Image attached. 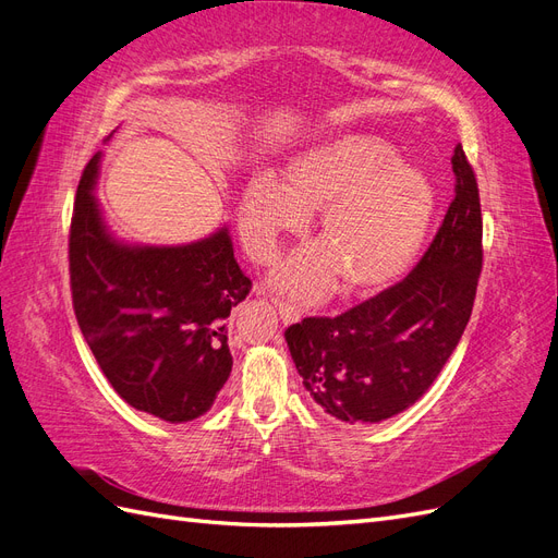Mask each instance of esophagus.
Listing matches in <instances>:
<instances>
[{
	"mask_svg": "<svg viewBox=\"0 0 558 558\" xmlns=\"http://www.w3.org/2000/svg\"><path fill=\"white\" fill-rule=\"evenodd\" d=\"M272 300H275V305L279 310V316H281L283 324H293V320H300L302 312L295 305H291V302H286L281 298H272Z\"/></svg>",
	"mask_w": 558,
	"mask_h": 558,
	"instance_id": "esophagus-1",
	"label": "esophagus"
}]
</instances>
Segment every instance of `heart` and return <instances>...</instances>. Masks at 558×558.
Returning a JSON list of instances; mask_svg holds the SVG:
<instances>
[{"label":"heart","mask_w":558,"mask_h":558,"mask_svg":"<svg viewBox=\"0 0 558 558\" xmlns=\"http://www.w3.org/2000/svg\"><path fill=\"white\" fill-rule=\"evenodd\" d=\"M320 209V242L295 251L275 272L283 291L318 298L342 279L344 293H375L412 267L435 209L430 181L398 150L367 134H347L300 154L283 181L260 174L240 202L246 248L267 258L283 232Z\"/></svg>","instance_id":"b5f03b06"}]
</instances>
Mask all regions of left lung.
Here are the masks:
<instances>
[{
    "label": "left lung",
    "instance_id": "left-lung-1",
    "mask_svg": "<svg viewBox=\"0 0 558 558\" xmlns=\"http://www.w3.org/2000/svg\"><path fill=\"white\" fill-rule=\"evenodd\" d=\"M451 170L453 199L410 277L340 316H307L286 330L310 398L347 424H377L408 410L468 326L484 253L477 177L461 144Z\"/></svg>",
    "mask_w": 558,
    "mask_h": 558
}]
</instances>
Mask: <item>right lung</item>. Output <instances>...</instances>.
I'll return each mask as SVG.
<instances>
[{
  "label": "right lung",
  "instance_id": "1",
  "mask_svg": "<svg viewBox=\"0 0 558 558\" xmlns=\"http://www.w3.org/2000/svg\"><path fill=\"white\" fill-rule=\"evenodd\" d=\"M99 154L81 174L70 226L78 328L105 377L134 410L181 424L205 414L230 377L228 316L251 279L228 228L185 246H125L99 218Z\"/></svg>",
  "mask_w": 558,
  "mask_h": 558
}]
</instances>
